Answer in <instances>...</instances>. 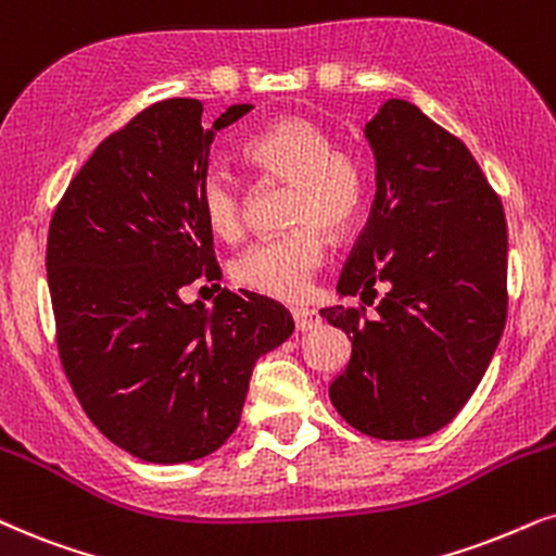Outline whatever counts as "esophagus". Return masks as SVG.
<instances>
[{"label": "esophagus", "instance_id": "esophagus-1", "mask_svg": "<svg viewBox=\"0 0 556 556\" xmlns=\"http://www.w3.org/2000/svg\"><path fill=\"white\" fill-rule=\"evenodd\" d=\"M293 321H295V329L299 331H312L321 324V316L314 312V308H293Z\"/></svg>", "mask_w": 556, "mask_h": 556}]
</instances>
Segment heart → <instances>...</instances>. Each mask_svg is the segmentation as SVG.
<instances>
[{"mask_svg": "<svg viewBox=\"0 0 556 556\" xmlns=\"http://www.w3.org/2000/svg\"><path fill=\"white\" fill-rule=\"evenodd\" d=\"M244 157L265 178L291 184L286 222L293 229L265 237L232 261V278L273 299H301L327 261L324 229L342 235L357 219L365 176L350 153L334 148L327 129L306 117H283L244 142ZM201 212L216 235L232 240L244 222V189L225 165H208L199 184Z\"/></svg>", "mask_w": 556, "mask_h": 556, "instance_id": "heart-1", "label": "heart"}]
</instances>
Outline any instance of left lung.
<instances>
[{
	"label": "left lung",
	"instance_id": "1",
	"mask_svg": "<svg viewBox=\"0 0 556 556\" xmlns=\"http://www.w3.org/2000/svg\"><path fill=\"white\" fill-rule=\"evenodd\" d=\"M375 199L337 293L372 304L321 308L352 342L329 401L367 437L403 442L446 427L470 401L506 327L508 235L498 197L465 142L406 99L363 127Z\"/></svg>",
	"mask_w": 556,
	"mask_h": 556
}]
</instances>
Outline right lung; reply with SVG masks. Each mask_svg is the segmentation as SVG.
<instances>
[{"instance_id": "right-lung-1", "label": "right lung", "mask_w": 556, "mask_h": 556, "mask_svg": "<svg viewBox=\"0 0 556 556\" xmlns=\"http://www.w3.org/2000/svg\"><path fill=\"white\" fill-rule=\"evenodd\" d=\"M199 99H165L93 150L48 232L58 352L86 416L137 459L193 463L242 416L257 357L293 319L268 295L222 288L208 308L181 288L222 280L199 184L219 129L252 104L201 125Z\"/></svg>"}]
</instances>
